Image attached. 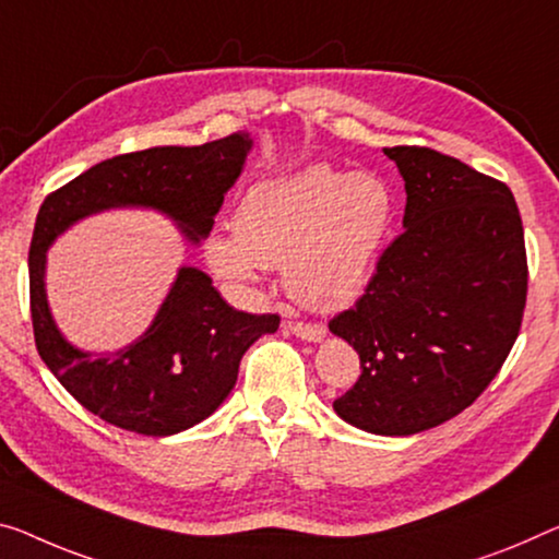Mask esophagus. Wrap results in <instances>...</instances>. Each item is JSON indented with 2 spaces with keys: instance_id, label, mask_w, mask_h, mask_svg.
<instances>
[{
  "instance_id": "obj_1",
  "label": "esophagus",
  "mask_w": 559,
  "mask_h": 559,
  "mask_svg": "<svg viewBox=\"0 0 559 559\" xmlns=\"http://www.w3.org/2000/svg\"><path fill=\"white\" fill-rule=\"evenodd\" d=\"M287 330L305 342H322L324 334H328V330H324L322 324H305V322H289Z\"/></svg>"
}]
</instances>
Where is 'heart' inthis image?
I'll use <instances>...</instances> for the list:
<instances>
[{
    "instance_id": "b5f03b06",
    "label": "heart",
    "mask_w": 559,
    "mask_h": 559,
    "mask_svg": "<svg viewBox=\"0 0 559 559\" xmlns=\"http://www.w3.org/2000/svg\"><path fill=\"white\" fill-rule=\"evenodd\" d=\"M392 217L394 194L380 175L307 165L252 185L237 204L235 231L204 239V262L239 292L282 264L297 302L340 309L362 297Z\"/></svg>"
}]
</instances>
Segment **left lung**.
Listing matches in <instances>:
<instances>
[{
	"label": "left lung",
	"instance_id": "obj_1",
	"mask_svg": "<svg viewBox=\"0 0 559 559\" xmlns=\"http://www.w3.org/2000/svg\"><path fill=\"white\" fill-rule=\"evenodd\" d=\"M405 179V231L330 332L362 374L334 400L347 425L405 437L448 423L485 392L520 334L527 257L508 185L427 147H388Z\"/></svg>",
	"mask_w": 559,
	"mask_h": 559
}]
</instances>
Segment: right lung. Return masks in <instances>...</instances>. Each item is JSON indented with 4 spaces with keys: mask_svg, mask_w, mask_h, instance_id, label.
Wrapping results in <instances>:
<instances>
[{
    "mask_svg": "<svg viewBox=\"0 0 559 559\" xmlns=\"http://www.w3.org/2000/svg\"><path fill=\"white\" fill-rule=\"evenodd\" d=\"M250 132L200 147H150L90 167L39 207L29 247L34 342L49 372L84 409L147 437L185 432L207 419L235 390L239 359L277 314L229 307L210 274L182 264L150 328L115 352L72 345L47 299V252L76 222L109 210H152L175 222L190 245L210 237L214 217L245 171Z\"/></svg>",
    "mask_w": 559,
    "mask_h": 559,
    "instance_id": "add662e5",
    "label": "right lung"
}]
</instances>
